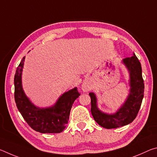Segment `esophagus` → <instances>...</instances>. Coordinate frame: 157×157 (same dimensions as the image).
<instances>
[{"instance_id": "esophagus-1", "label": "esophagus", "mask_w": 157, "mask_h": 157, "mask_svg": "<svg viewBox=\"0 0 157 157\" xmlns=\"http://www.w3.org/2000/svg\"><path fill=\"white\" fill-rule=\"evenodd\" d=\"M82 90H83L84 91H87L89 90V87L88 86H86V85H83V86H82Z\"/></svg>"}]
</instances>
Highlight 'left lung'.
I'll use <instances>...</instances> for the list:
<instances>
[{"instance_id": "8db88e82", "label": "left lung", "mask_w": 157, "mask_h": 157, "mask_svg": "<svg viewBox=\"0 0 157 157\" xmlns=\"http://www.w3.org/2000/svg\"><path fill=\"white\" fill-rule=\"evenodd\" d=\"M129 73V94L122 107L115 113L109 114L101 111L97 107V98L94 93H90L91 111L94 120L106 129H113L127 125L136 118L141 105L144 95V81L142 77L141 64L134 54L123 60Z\"/></svg>"}]
</instances>
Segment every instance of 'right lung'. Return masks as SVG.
<instances>
[{"label":"right lung","instance_id":"obj_1","mask_svg":"<svg viewBox=\"0 0 157 157\" xmlns=\"http://www.w3.org/2000/svg\"><path fill=\"white\" fill-rule=\"evenodd\" d=\"M23 57L14 75V99L18 111L32 129L43 134L60 133L68 123L71 107L80 94L75 87L64 93L52 107L39 108L31 102L22 87L21 75L24 64Z\"/></svg>","mask_w":157,"mask_h":157}]
</instances>
